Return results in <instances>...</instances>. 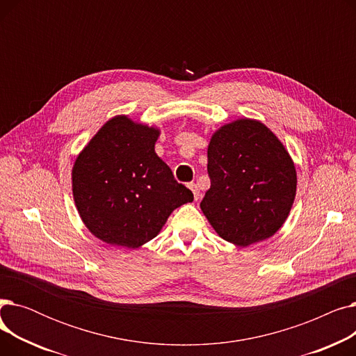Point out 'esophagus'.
<instances>
[{"label": "esophagus", "mask_w": 356, "mask_h": 356, "mask_svg": "<svg viewBox=\"0 0 356 356\" xmlns=\"http://www.w3.org/2000/svg\"><path fill=\"white\" fill-rule=\"evenodd\" d=\"M189 188H191V191L193 192L195 200H199V199H200V191H199V188H197V184H196V183H189Z\"/></svg>", "instance_id": "obj_1"}]
</instances>
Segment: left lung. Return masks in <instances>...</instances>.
<instances>
[{
    "mask_svg": "<svg viewBox=\"0 0 356 356\" xmlns=\"http://www.w3.org/2000/svg\"><path fill=\"white\" fill-rule=\"evenodd\" d=\"M208 173L200 209L220 238L248 247L282 228L296 196V168L264 124L238 120L219 128L208 147Z\"/></svg>",
    "mask_w": 356,
    "mask_h": 356,
    "instance_id": "8db88e82",
    "label": "left lung"
}]
</instances>
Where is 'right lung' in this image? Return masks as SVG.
Wrapping results in <instances>:
<instances>
[{"mask_svg":"<svg viewBox=\"0 0 356 356\" xmlns=\"http://www.w3.org/2000/svg\"><path fill=\"white\" fill-rule=\"evenodd\" d=\"M159 129L109 120L78 156L73 199L86 228L111 245L138 248L193 193L154 152Z\"/></svg>","mask_w":356,"mask_h":356,"instance_id":"add662e5","label":"right lung"}]
</instances>
